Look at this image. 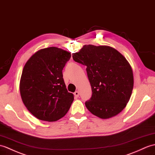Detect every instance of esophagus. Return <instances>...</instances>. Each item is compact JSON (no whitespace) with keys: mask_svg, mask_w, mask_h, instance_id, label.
<instances>
[{"mask_svg":"<svg viewBox=\"0 0 155 155\" xmlns=\"http://www.w3.org/2000/svg\"><path fill=\"white\" fill-rule=\"evenodd\" d=\"M74 95L75 97H77V98H78V97L79 96V92L78 91H76L74 93Z\"/></svg>","mask_w":155,"mask_h":155,"instance_id":"obj_1","label":"esophagus"}]
</instances>
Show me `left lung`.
Segmentation results:
<instances>
[{
	"instance_id": "left-lung-1",
	"label": "left lung",
	"mask_w": 155,
	"mask_h": 155,
	"mask_svg": "<svg viewBox=\"0 0 155 155\" xmlns=\"http://www.w3.org/2000/svg\"><path fill=\"white\" fill-rule=\"evenodd\" d=\"M74 61L86 66L92 97L87 109L102 119L120 114L128 103L134 88V74L127 59L109 46L85 45L73 53Z\"/></svg>"
}]
</instances>
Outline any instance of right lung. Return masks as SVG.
Here are the masks:
<instances>
[{
  "label": "right lung",
  "instance_id": "add662e5",
  "mask_svg": "<svg viewBox=\"0 0 155 155\" xmlns=\"http://www.w3.org/2000/svg\"><path fill=\"white\" fill-rule=\"evenodd\" d=\"M69 52L55 47L39 50L25 64L20 82L22 102L40 120L55 121L69 111L74 95L67 91L62 71Z\"/></svg>",
  "mask_w": 155,
  "mask_h": 155
}]
</instances>
